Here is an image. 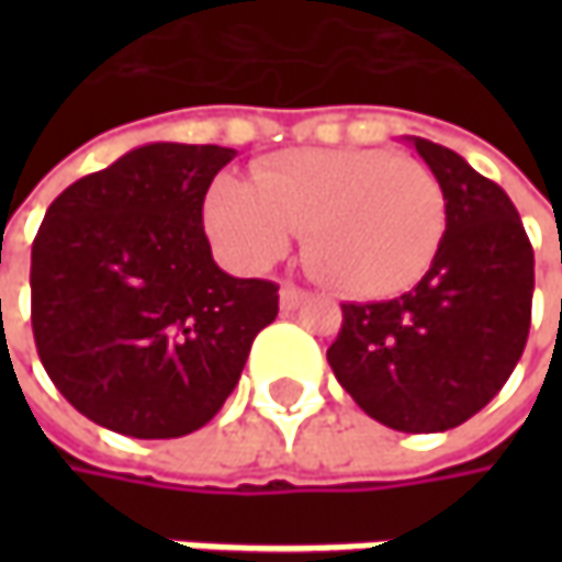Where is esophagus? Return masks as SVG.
Wrapping results in <instances>:
<instances>
[{"label": "esophagus", "mask_w": 562, "mask_h": 562, "mask_svg": "<svg viewBox=\"0 0 562 562\" xmlns=\"http://www.w3.org/2000/svg\"><path fill=\"white\" fill-rule=\"evenodd\" d=\"M306 300H310V291H303V288H296V284H281V310H284V313L300 310Z\"/></svg>", "instance_id": "esophagus-1"}]
</instances>
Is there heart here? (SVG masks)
Segmentation results:
<instances>
[{"mask_svg":"<svg viewBox=\"0 0 562 562\" xmlns=\"http://www.w3.org/2000/svg\"><path fill=\"white\" fill-rule=\"evenodd\" d=\"M205 225L240 269H266L306 231V269L347 296H391L419 281L441 247L447 209L428 165L384 149H293L218 178Z\"/></svg>","mask_w":562,"mask_h":562,"instance_id":"obj_1","label":"heart"}]
</instances>
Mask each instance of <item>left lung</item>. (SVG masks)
Wrapping results in <instances>:
<instances>
[{
    "label": "left lung",
    "mask_w": 562,
    "mask_h": 562,
    "mask_svg": "<svg viewBox=\"0 0 562 562\" xmlns=\"http://www.w3.org/2000/svg\"><path fill=\"white\" fill-rule=\"evenodd\" d=\"M443 190L447 227L431 269L384 303H344L328 362L372 419L447 431L507 384L526 350L535 252L516 205L463 156L409 137Z\"/></svg>",
    "instance_id": "obj_1"
}]
</instances>
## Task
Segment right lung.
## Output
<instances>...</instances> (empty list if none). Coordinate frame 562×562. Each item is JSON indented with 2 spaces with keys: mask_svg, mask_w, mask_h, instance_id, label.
Instances as JSON below:
<instances>
[{
  "mask_svg": "<svg viewBox=\"0 0 562 562\" xmlns=\"http://www.w3.org/2000/svg\"><path fill=\"white\" fill-rule=\"evenodd\" d=\"M227 146L146 143L55 196L31 252L36 353L109 431L181 438L237 387L278 284L215 266L203 231Z\"/></svg>",
  "mask_w": 562,
  "mask_h": 562,
  "instance_id": "obj_1",
  "label": "right lung"
}]
</instances>
